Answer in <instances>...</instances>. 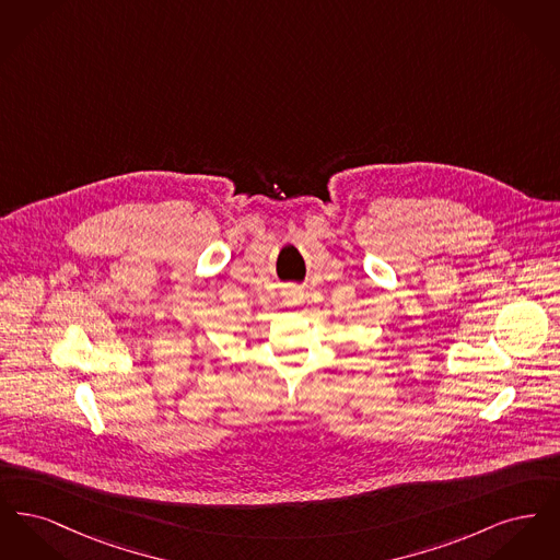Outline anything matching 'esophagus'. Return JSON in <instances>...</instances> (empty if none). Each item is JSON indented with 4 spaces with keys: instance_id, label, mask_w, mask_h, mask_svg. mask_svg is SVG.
I'll return each instance as SVG.
<instances>
[{
    "instance_id": "34e87169",
    "label": "esophagus",
    "mask_w": 560,
    "mask_h": 560,
    "mask_svg": "<svg viewBox=\"0 0 560 560\" xmlns=\"http://www.w3.org/2000/svg\"><path fill=\"white\" fill-rule=\"evenodd\" d=\"M302 300H304V292L300 290V288H292L290 292H288V304H292V306H295V304H302Z\"/></svg>"
}]
</instances>
